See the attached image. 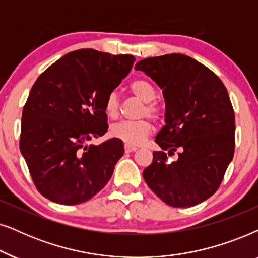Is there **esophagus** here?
<instances>
[{"label": "esophagus", "instance_id": "esophagus-1", "mask_svg": "<svg viewBox=\"0 0 258 258\" xmlns=\"http://www.w3.org/2000/svg\"><path fill=\"white\" fill-rule=\"evenodd\" d=\"M137 151V147L133 146V145H128V144H125V152L130 153V152H135Z\"/></svg>", "mask_w": 258, "mask_h": 258}]
</instances>
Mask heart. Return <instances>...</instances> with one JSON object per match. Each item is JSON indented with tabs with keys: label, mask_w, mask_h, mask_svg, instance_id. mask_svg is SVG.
<instances>
[{
	"label": "heart",
	"mask_w": 258,
	"mask_h": 258,
	"mask_svg": "<svg viewBox=\"0 0 258 258\" xmlns=\"http://www.w3.org/2000/svg\"><path fill=\"white\" fill-rule=\"evenodd\" d=\"M130 92L142 102H145L143 108V115H149L153 120H160L163 116V108L156 101L157 89L152 82L146 79H136L128 86ZM104 109L109 119H115L119 115V97L115 92H112L106 98ZM152 123L149 120L143 119L138 121H120L111 126V136L122 140L128 145H140L151 133Z\"/></svg>",
	"instance_id": "1"
}]
</instances>
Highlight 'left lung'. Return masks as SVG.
I'll return each instance as SVG.
<instances>
[{"instance_id":"left-lung-1","label":"left lung","mask_w":258,"mask_h":258,"mask_svg":"<svg viewBox=\"0 0 258 258\" xmlns=\"http://www.w3.org/2000/svg\"><path fill=\"white\" fill-rule=\"evenodd\" d=\"M163 89L165 125L156 143L163 151L143 172L164 203L190 208L218 190L235 152V112L221 79L183 54L147 57L136 64ZM178 152L177 161L168 157Z\"/></svg>"}]
</instances>
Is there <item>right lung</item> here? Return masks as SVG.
Wrapping results in <instances>:
<instances>
[{
  "label": "right lung",
  "mask_w": 258,
  "mask_h": 258,
  "mask_svg": "<svg viewBox=\"0 0 258 258\" xmlns=\"http://www.w3.org/2000/svg\"><path fill=\"white\" fill-rule=\"evenodd\" d=\"M135 61L133 55L79 49L36 79L23 107L20 150L43 197L81 204L111 179L123 154L122 142H87L107 132L105 100Z\"/></svg>",
  "instance_id": "1"
}]
</instances>
